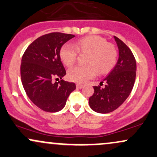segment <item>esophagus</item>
<instances>
[{"label": "esophagus", "mask_w": 157, "mask_h": 157, "mask_svg": "<svg viewBox=\"0 0 157 157\" xmlns=\"http://www.w3.org/2000/svg\"><path fill=\"white\" fill-rule=\"evenodd\" d=\"M76 86H77V88H83V85H82V84H80V83H77L76 84Z\"/></svg>", "instance_id": "1"}]
</instances>
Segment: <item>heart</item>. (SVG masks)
Instances as JSON below:
<instances>
[{
    "label": "heart",
    "instance_id": "1",
    "mask_svg": "<svg viewBox=\"0 0 157 157\" xmlns=\"http://www.w3.org/2000/svg\"><path fill=\"white\" fill-rule=\"evenodd\" d=\"M75 48L71 44L62 46L60 58L67 67H71L76 61L78 52L80 54H88L87 66H77L68 71L67 77L71 81L85 83L96 76L108 73L114 68L118 60V50L114 44L99 36L91 35L83 37L75 42Z\"/></svg>",
    "mask_w": 157,
    "mask_h": 157
}]
</instances>
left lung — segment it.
Listing matches in <instances>:
<instances>
[{
	"label": "left lung",
	"instance_id": "1",
	"mask_svg": "<svg viewBox=\"0 0 157 157\" xmlns=\"http://www.w3.org/2000/svg\"><path fill=\"white\" fill-rule=\"evenodd\" d=\"M114 38L119 50L118 62L104 80L105 87L94 86V93L89 98L90 108L99 113L113 112L120 107L129 96L135 81V56L125 43L118 37Z\"/></svg>",
	"mask_w": 157,
	"mask_h": 157
}]
</instances>
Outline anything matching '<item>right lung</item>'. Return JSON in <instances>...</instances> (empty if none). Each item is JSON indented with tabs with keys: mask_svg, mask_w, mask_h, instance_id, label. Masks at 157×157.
Returning a JSON list of instances; mask_svg holds the SVG:
<instances>
[{
	"mask_svg": "<svg viewBox=\"0 0 157 157\" xmlns=\"http://www.w3.org/2000/svg\"><path fill=\"white\" fill-rule=\"evenodd\" d=\"M75 36L60 32L47 33L33 41L22 56L20 75L25 91L32 102L45 112L63 109L69 94L76 88L74 82H52L67 74L60 50Z\"/></svg>",
	"mask_w": 157,
	"mask_h": 157,
	"instance_id": "right-lung-1",
	"label": "right lung"
}]
</instances>
